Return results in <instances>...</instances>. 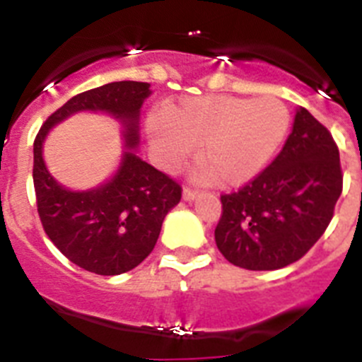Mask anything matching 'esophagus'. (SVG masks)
I'll return each mask as SVG.
<instances>
[{
  "instance_id": "obj_1",
  "label": "esophagus",
  "mask_w": 362,
  "mask_h": 362,
  "mask_svg": "<svg viewBox=\"0 0 362 362\" xmlns=\"http://www.w3.org/2000/svg\"><path fill=\"white\" fill-rule=\"evenodd\" d=\"M195 197H197V192L192 190V188H185V190H183V199H185V201H194Z\"/></svg>"
}]
</instances>
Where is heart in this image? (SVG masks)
Wrapping results in <instances>:
<instances>
[{
    "mask_svg": "<svg viewBox=\"0 0 362 362\" xmlns=\"http://www.w3.org/2000/svg\"><path fill=\"white\" fill-rule=\"evenodd\" d=\"M291 125L284 102L274 97L231 95L188 97L152 112L147 136L159 161L175 168L197 145L199 175L221 187H238L264 170Z\"/></svg>",
    "mask_w": 362,
    "mask_h": 362,
    "instance_id": "obj_1",
    "label": "heart"
}]
</instances>
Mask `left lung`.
Masks as SVG:
<instances>
[{
    "label": "left lung",
    "mask_w": 362,
    "mask_h": 362,
    "mask_svg": "<svg viewBox=\"0 0 362 362\" xmlns=\"http://www.w3.org/2000/svg\"><path fill=\"white\" fill-rule=\"evenodd\" d=\"M341 190L332 134L298 107L293 131L273 163L238 192L221 195L218 251L244 269H281L300 260L325 233Z\"/></svg>",
    "instance_id": "1"
}]
</instances>
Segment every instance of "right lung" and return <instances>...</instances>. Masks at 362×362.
Returning <instances> with one entry per match:
<instances>
[{
    "instance_id": "1",
    "label": "right lung",
    "mask_w": 362,
    "mask_h": 362,
    "mask_svg": "<svg viewBox=\"0 0 362 362\" xmlns=\"http://www.w3.org/2000/svg\"><path fill=\"white\" fill-rule=\"evenodd\" d=\"M151 93V84L134 81L81 93L49 116L34 141V187L42 228L68 260L89 273L115 276L140 265L154 250L167 214L181 201V187L138 156L140 111ZM84 110L120 121L124 151L107 182L69 191L49 174L42 148L55 124Z\"/></svg>"
}]
</instances>
